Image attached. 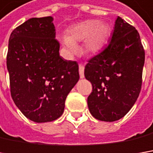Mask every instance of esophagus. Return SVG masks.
I'll use <instances>...</instances> for the list:
<instances>
[{
  "label": "esophagus",
  "mask_w": 153,
  "mask_h": 153,
  "mask_svg": "<svg viewBox=\"0 0 153 153\" xmlns=\"http://www.w3.org/2000/svg\"><path fill=\"white\" fill-rule=\"evenodd\" d=\"M79 77L83 79L85 76H84V66L82 64H79Z\"/></svg>",
  "instance_id": "esophagus-1"
}]
</instances>
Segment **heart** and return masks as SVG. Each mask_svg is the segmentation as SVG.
<instances>
[{"label":"heart","instance_id":"heart-1","mask_svg":"<svg viewBox=\"0 0 153 153\" xmlns=\"http://www.w3.org/2000/svg\"><path fill=\"white\" fill-rule=\"evenodd\" d=\"M109 36V27L106 24L96 20H87L71 27L68 35L60 38V41L68 54L77 52V42L84 40V51L87 53L99 52L105 46Z\"/></svg>","mask_w":153,"mask_h":153}]
</instances>
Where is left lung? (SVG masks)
<instances>
[{"label": "left lung", "instance_id": "1", "mask_svg": "<svg viewBox=\"0 0 153 153\" xmlns=\"http://www.w3.org/2000/svg\"><path fill=\"white\" fill-rule=\"evenodd\" d=\"M144 64L139 32L118 16L107 46L85 67V79L93 85L87 105L95 119L116 121L130 111L141 90Z\"/></svg>", "mask_w": 153, "mask_h": 153}]
</instances>
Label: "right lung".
Segmentation results:
<instances>
[{"label": "right lung", "mask_w": 153, "mask_h": 153, "mask_svg": "<svg viewBox=\"0 0 153 153\" xmlns=\"http://www.w3.org/2000/svg\"><path fill=\"white\" fill-rule=\"evenodd\" d=\"M51 16L31 18L11 33L7 68L16 106L32 121L50 122L64 112L67 96L76 85L79 65L59 56Z\"/></svg>", "instance_id": "add662e5"}]
</instances>
